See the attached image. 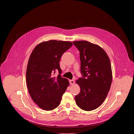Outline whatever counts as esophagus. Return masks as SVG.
Masks as SVG:
<instances>
[{"label": "esophagus", "mask_w": 134, "mask_h": 134, "mask_svg": "<svg viewBox=\"0 0 134 134\" xmlns=\"http://www.w3.org/2000/svg\"><path fill=\"white\" fill-rule=\"evenodd\" d=\"M69 83L70 85H74L75 83V81L74 80H69Z\"/></svg>", "instance_id": "1"}]
</instances>
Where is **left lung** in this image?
<instances>
[{
  "label": "left lung",
  "instance_id": "8db88e82",
  "mask_svg": "<svg viewBox=\"0 0 134 134\" xmlns=\"http://www.w3.org/2000/svg\"><path fill=\"white\" fill-rule=\"evenodd\" d=\"M73 43L80 52L83 74V77L76 81L81 91L75 96V101L82 110H95L103 103L110 88L112 79L110 61L105 51L98 45L86 41Z\"/></svg>",
  "mask_w": 134,
  "mask_h": 134
}]
</instances>
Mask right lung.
Here are the masks:
<instances>
[{"instance_id": "1", "label": "right lung", "mask_w": 134, "mask_h": 134, "mask_svg": "<svg viewBox=\"0 0 134 134\" xmlns=\"http://www.w3.org/2000/svg\"><path fill=\"white\" fill-rule=\"evenodd\" d=\"M72 45L69 41L49 40L37 44L29 59L26 80L33 101L43 110L58 107L69 83L62 77L59 62L63 53ZM56 71L59 74L54 77Z\"/></svg>"}]
</instances>
